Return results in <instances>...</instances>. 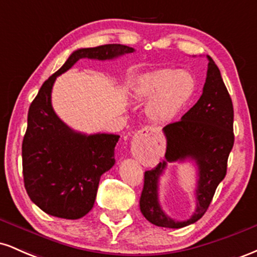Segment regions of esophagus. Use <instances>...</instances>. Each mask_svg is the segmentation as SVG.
Returning a JSON list of instances; mask_svg holds the SVG:
<instances>
[{"instance_id":"34e87169","label":"esophagus","mask_w":257,"mask_h":257,"mask_svg":"<svg viewBox=\"0 0 257 257\" xmlns=\"http://www.w3.org/2000/svg\"><path fill=\"white\" fill-rule=\"evenodd\" d=\"M141 134L144 135H156L158 134V131L156 128H153V126H145V128L141 129Z\"/></svg>"}]
</instances>
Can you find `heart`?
<instances>
[{"mask_svg":"<svg viewBox=\"0 0 257 257\" xmlns=\"http://www.w3.org/2000/svg\"><path fill=\"white\" fill-rule=\"evenodd\" d=\"M196 89L194 76L187 70L164 69L146 73L134 88L138 99H149L146 112L157 122L173 119Z\"/></svg>","mask_w":257,"mask_h":257,"instance_id":"heart-1","label":"heart"}]
</instances>
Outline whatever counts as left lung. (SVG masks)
Returning <instances> with one entry per match:
<instances>
[{"label":"left lung","instance_id":"1","mask_svg":"<svg viewBox=\"0 0 257 257\" xmlns=\"http://www.w3.org/2000/svg\"><path fill=\"white\" fill-rule=\"evenodd\" d=\"M203 94L181 119L163 128L167 138L166 161L145 172L140 197V210L153 225L181 228L198 221L208 210L217 186L227 172V159L234 144L233 105L219 67L209 55ZM191 159L199 169L196 200L193 216L185 221L173 220L164 213L158 199L159 176L167 163Z\"/></svg>","mask_w":257,"mask_h":257}]
</instances>
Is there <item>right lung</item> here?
<instances>
[{"instance_id": "right-lung-1", "label": "right lung", "mask_w": 257, "mask_h": 257, "mask_svg": "<svg viewBox=\"0 0 257 257\" xmlns=\"http://www.w3.org/2000/svg\"><path fill=\"white\" fill-rule=\"evenodd\" d=\"M134 52L123 44H104L77 49L47 79L28 113L22 147L25 190L44 213L61 219L83 217L93 208L100 178L114 164L119 135L72 131L52 106V88L59 75L79 59L110 60Z\"/></svg>"}]
</instances>
